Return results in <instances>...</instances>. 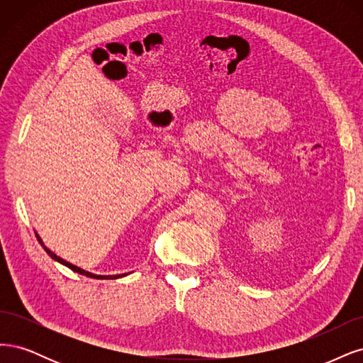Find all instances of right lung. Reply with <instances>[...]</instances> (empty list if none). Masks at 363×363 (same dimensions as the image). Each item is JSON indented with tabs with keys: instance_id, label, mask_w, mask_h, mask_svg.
<instances>
[{
	"instance_id": "right-lung-1",
	"label": "right lung",
	"mask_w": 363,
	"mask_h": 363,
	"mask_svg": "<svg viewBox=\"0 0 363 363\" xmlns=\"http://www.w3.org/2000/svg\"><path fill=\"white\" fill-rule=\"evenodd\" d=\"M36 233V238H38V241L40 242V245L42 247L45 249V252L48 253L51 258L54 259V261H57V262H60V264H63V265H66L67 268H71L72 272H75V273H79V274H83V276H87V277H93V279H119V277H123V276H126L128 273H123V274H113V276H101V274H93V273H90V272H86V270H83V268H79V267H77V265H74V264H71V262H67V261H65L63 258H60V256H57L52 250H50L48 247H46V245L43 244V241H42V238L39 237V233L38 232H34Z\"/></svg>"
}]
</instances>
